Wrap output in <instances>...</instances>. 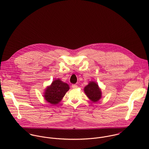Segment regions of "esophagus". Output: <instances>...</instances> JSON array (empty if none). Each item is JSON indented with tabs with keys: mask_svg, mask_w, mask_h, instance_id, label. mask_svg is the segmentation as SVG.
<instances>
[{
	"mask_svg": "<svg viewBox=\"0 0 149 149\" xmlns=\"http://www.w3.org/2000/svg\"><path fill=\"white\" fill-rule=\"evenodd\" d=\"M77 86H78L76 85V84H72V88H73V89L77 88Z\"/></svg>",
	"mask_w": 149,
	"mask_h": 149,
	"instance_id": "esophagus-1",
	"label": "esophagus"
}]
</instances>
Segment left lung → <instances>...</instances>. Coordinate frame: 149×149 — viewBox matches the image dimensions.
Instances as JSON below:
<instances>
[{
    "label": "left lung",
    "instance_id": "8db88e82",
    "mask_svg": "<svg viewBox=\"0 0 149 149\" xmlns=\"http://www.w3.org/2000/svg\"><path fill=\"white\" fill-rule=\"evenodd\" d=\"M84 90L87 97L94 103L99 101L102 97L101 89L95 81H90Z\"/></svg>",
    "mask_w": 149,
    "mask_h": 149
}]
</instances>
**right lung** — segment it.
<instances>
[{
	"label": "right lung",
	"instance_id": "1",
	"mask_svg": "<svg viewBox=\"0 0 149 149\" xmlns=\"http://www.w3.org/2000/svg\"><path fill=\"white\" fill-rule=\"evenodd\" d=\"M69 89V86L68 84L63 82L60 79H57L46 88L43 96L48 103L56 105L61 101Z\"/></svg>",
	"mask_w": 149,
	"mask_h": 149
}]
</instances>
